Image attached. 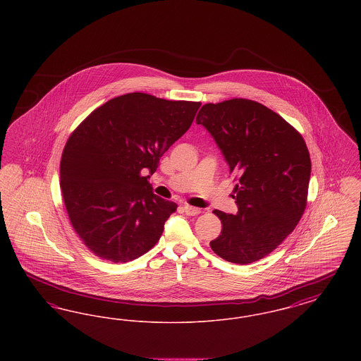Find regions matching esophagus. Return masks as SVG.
Instances as JSON below:
<instances>
[{
  "mask_svg": "<svg viewBox=\"0 0 361 361\" xmlns=\"http://www.w3.org/2000/svg\"><path fill=\"white\" fill-rule=\"evenodd\" d=\"M184 211H185V214L189 215V216H196V215H199V214L202 212V209H200V208L192 206L184 207Z\"/></svg>",
  "mask_w": 361,
  "mask_h": 361,
  "instance_id": "34e87169",
  "label": "esophagus"
}]
</instances>
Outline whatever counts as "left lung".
Wrapping results in <instances>:
<instances>
[{"mask_svg": "<svg viewBox=\"0 0 361 361\" xmlns=\"http://www.w3.org/2000/svg\"><path fill=\"white\" fill-rule=\"evenodd\" d=\"M196 123L215 139L237 180L238 212L214 211L222 231L209 246L228 262L258 261L291 234L305 212L311 174L306 142L272 109L246 99L204 104Z\"/></svg>", "mask_w": 361, "mask_h": 361, "instance_id": "1", "label": "left lung"}]
</instances>
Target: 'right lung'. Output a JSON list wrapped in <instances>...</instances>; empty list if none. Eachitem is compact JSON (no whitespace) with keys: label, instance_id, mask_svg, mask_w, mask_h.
<instances>
[{"label":"right lung","instance_id":"right-lung-1","mask_svg":"<svg viewBox=\"0 0 361 361\" xmlns=\"http://www.w3.org/2000/svg\"><path fill=\"white\" fill-rule=\"evenodd\" d=\"M200 105L127 93L71 133L61 158L62 196L73 228L97 257L133 261L161 238L177 204L154 195L147 178Z\"/></svg>","mask_w":361,"mask_h":361}]
</instances>
